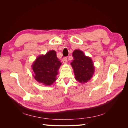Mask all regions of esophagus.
<instances>
[{"label":"esophagus","mask_w":128,"mask_h":128,"mask_svg":"<svg viewBox=\"0 0 128 128\" xmlns=\"http://www.w3.org/2000/svg\"><path fill=\"white\" fill-rule=\"evenodd\" d=\"M62 61L63 64H66L67 63V57H64L62 59Z\"/></svg>","instance_id":"esophagus-1"}]
</instances>
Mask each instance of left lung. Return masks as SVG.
Here are the masks:
<instances>
[{"instance_id": "1", "label": "left lung", "mask_w": 128, "mask_h": 128, "mask_svg": "<svg viewBox=\"0 0 128 128\" xmlns=\"http://www.w3.org/2000/svg\"><path fill=\"white\" fill-rule=\"evenodd\" d=\"M74 60L71 65L74 69L75 79L81 83L90 80L94 74L95 67L90 57L86 56L79 50H75L72 53Z\"/></svg>"}]
</instances>
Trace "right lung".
I'll return each instance as SVG.
<instances>
[{"instance_id": "1", "label": "right lung", "mask_w": 128, "mask_h": 128, "mask_svg": "<svg viewBox=\"0 0 128 128\" xmlns=\"http://www.w3.org/2000/svg\"><path fill=\"white\" fill-rule=\"evenodd\" d=\"M62 63L57 58L56 52L51 50L45 55L38 56L32 67L33 76L37 82L45 86H51L56 80V76Z\"/></svg>"}]
</instances>
